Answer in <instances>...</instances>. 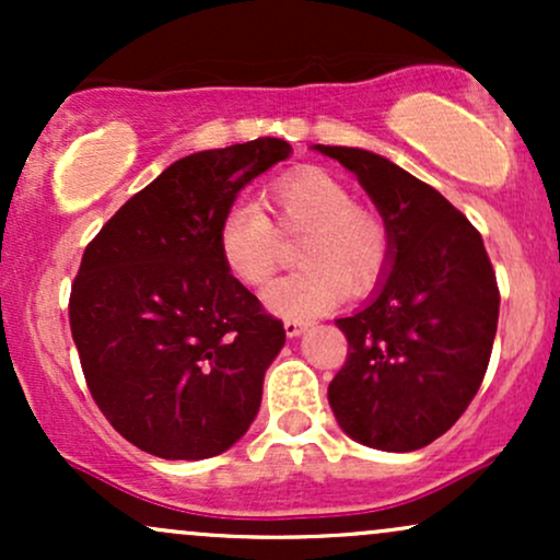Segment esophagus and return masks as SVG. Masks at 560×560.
<instances>
[{
  "label": "esophagus",
  "mask_w": 560,
  "mask_h": 560,
  "mask_svg": "<svg viewBox=\"0 0 560 560\" xmlns=\"http://www.w3.org/2000/svg\"><path fill=\"white\" fill-rule=\"evenodd\" d=\"M305 329H307V320H302V318H287L284 320L287 337H300V334Z\"/></svg>",
  "instance_id": "esophagus-1"
}]
</instances>
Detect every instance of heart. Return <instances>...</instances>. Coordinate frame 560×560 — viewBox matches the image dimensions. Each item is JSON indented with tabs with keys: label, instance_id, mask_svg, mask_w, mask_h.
I'll list each match as a JSON object with an SVG mask.
<instances>
[{
	"label": "heart",
	"instance_id": "obj_1",
	"mask_svg": "<svg viewBox=\"0 0 560 560\" xmlns=\"http://www.w3.org/2000/svg\"><path fill=\"white\" fill-rule=\"evenodd\" d=\"M266 210L255 202H234L218 223V253L223 266L244 287L260 289L273 279L281 255V234H302L300 271L266 292L268 307L289 318L324 313L347 294H363L382 279L389 262V229L382 215L355 202L352 191L318 168L294 171L268 189Z\"/></svg>",
	"mask_w": 560,
	"mask_h": 560
}]
</instances>
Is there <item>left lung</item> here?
<instances>
[{
  "label": "left lung",
  "mask_w": 560,
  "mask_h": 560,
  "mask_svg": "<svg viewBox=\"0 0 560 560\" xmlns=\"http://www.w3.org/2000/svg\"><path fill=\"white\" fill-rule=\"evenodd\" d=\"M352 171L389 229V262L363 311L339 318L347 361L329 384L339 427L410 453L464 416L487 374L500 292L481 234L440 191L355 147L316 144Z\"/></svg>",
  "instance_id": "8db88e82"
}]
</instances>
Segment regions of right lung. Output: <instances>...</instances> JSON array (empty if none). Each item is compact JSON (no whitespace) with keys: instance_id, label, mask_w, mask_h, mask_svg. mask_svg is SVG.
<instances>
[{"instance_id":"obj_1","label":"right lung","mask_w":560,"mask_h":560,"mask_svg":"<svg viewBox=\"0 0 560 560\" xmlns=\"http://www.w3.org/2000/svg\"><path fill=\"white\" fill-rule=\"evenodd\" d=\"M292 147L260 137L176 160L83 249L70 331L94 402L165 460H202L255 421L284 324L223 266L218 223Z\"/></svg>"}]
</instances>
